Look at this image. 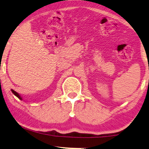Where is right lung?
Instances as JSON below:
<instances>
[{"instance_id": "obj_1", "label": "right lung", "mask_w": 149, "mask_h": 149, "mask_svg": "<svg viewBox=\"0 0 149 149\" xmlns=\"http://www.w3.org/2000/svg\"><path fill=\"white\" fill-rule=\"evenodd\" d=\"M11 91H12V92H13V93L14 94V95H15L16 96V97H17L18 98H19L20 100H22V97H20V95H19V94H18L17 92H16V91H14V90H11Z\"/></svg>"}]
</instances>
